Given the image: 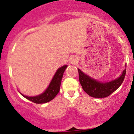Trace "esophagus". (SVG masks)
Masks as SVG:
<instances>
[{"mask_svg":"<svg viewBox=\"0 0 134 134\" xmlns=\"http://www.w3.org/2000/svg\"><path fill=\"white\" fill-rule=\"evenodd\" d=\"M70 61L71 64H75V63L77 62V57H75V56L72 57L70 58Z\"/></svg>","mask_w":134,"mask_h":134,"instance_id":"34e87169","label":"esophagus"}]
</instances>
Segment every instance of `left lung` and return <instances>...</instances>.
<instances>
[{
	"instance_id": "left-lung-1",
	"label": "left lung",
	"mask_w": 134,
	"mask_h": 134,
	"mask_svg": "<svg viewBox=\"0 0 134 134\" xmlns=\"http://www.w3.org/2000/svg\"><path fill=\"white\" fill-rule=\"evenodd\" d=\"M121 72V74L116 79L108 82H102L96 80L83 72L78 69L79 79L83 90L87 94L93 98H103L108 96L121 86L125 78L126 67Z\"/></svg>"
}]
</instances>
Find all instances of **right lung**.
<instances>
[{"label": "right lung", "mask_w": 134, "mask_h": 134, "mask_svg": "<svg viewBox=\"0 0 134 134\" xmlns=\"http://www.w3.org/2000/svg\"><path fill=\"white\" fill-rule=\"evenodd\" d=\"M67 66H68L67 65H63L57 69L51 81H50L48 86L42 93L36 95V96H28L23 94L21 92H19L24 98L32 101V102L35 103L43 104L49 102V101L54 99L55 97L57 96V94L59 92L63 75H64V71H65Z\"/></svg>", "instance_id": "1"}]
</instances>
